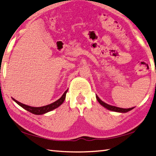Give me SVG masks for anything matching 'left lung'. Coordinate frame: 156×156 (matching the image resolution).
Segmentation results:
<instances>
[{"mask_svg":"<svg viewBox=\"0 0 156 156\" xmlns=\"http://www.w3.org/2000/svg\"><path fill=\"white\" fill-rule=\"evenodd\" d=\"M96 98H97V101H98V102L100 103L101 105L104 107V108H105L106 109H109V110H111V111H113V112H120V113H126V112H129L130 110H132V109L134 108H131L124 109V108H118V107H115V106H113V105H110L107 104V103H105V102L102 101L99 98V97L97 96V95L96 96Z\"/></svg>","mask_w":156,"mask_h":156,"instance_id":"8db88e82","label":"left lung"}]
</instances>
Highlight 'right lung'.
Segmentation results:
<instances>
[{
  "instance_id": "right-lung-1",
  "label": "right lung",
  "mask_w": 156,
  "mask_h": 156,
  "mask_svg": "<svg viewBox=\"0 0 156 156\" xmlns=\"http://www.w3.org/2000/svg\"><path fill=\"white\" fill-rule=\"evenodd\" d=\"M67 92H68V90H66L65 91V93L63 94L62 97H61V98L58 100H57L56 101L52 103L49 105L42 106V107H39V108H36V107H31V106L23 104V103H21L19 102L18 101L15 100L13 98H12V99H13L14 101L16 102L18 105H20L21 108L25 109L26 110L30 112V113H32V114H36V115H42V114H45V113H47L48 112L53 110V109L57 108L58 107H59L61 105H62L63 103L64 100H65V99H66Z\"/></svg>"
}]
</instances>
